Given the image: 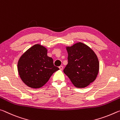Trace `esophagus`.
I'll list each match as a JSON object with an SVG mask.
<instances>
[{"instance_id": "obj_1", "label": "esophagus", "mask_w": 120, "mask_h": 120, "mask_svg": "<svg viewBox=\"0 0 120 120\" xmlns=\"http://www.w3.org/2000/svg\"><path fill=\"white\" fill-rule=\"evenodd\" d=\"M59 68H60V70H62L63 68V66H59Z\"/></svg>"}]
</instances>
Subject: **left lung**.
I'll use <instances>...</instances> for the list:
<instances>
[{"mask_svg":"<svg viewBox=\"0 0 120 120\" xmlns=\"http://www.w3.org/2000/svg\"><path fill=\"white\" fill-rule=\"evenodd\" d=\"M68 64L63 70L76 88L87 87L97 78L99 70L98 59L89 46L79 42L66 47Z\"/></svg>","mask_w":120,"mask_h":120,"instance_id":"left-lung-1","label":"left lung"}]
</instances>
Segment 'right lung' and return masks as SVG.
<instances>
[{"label": "right lung", "instance_id": "add662e5", "mask_svg": "<svg viewBox=\"0 0 120 120\" xmlns=\"http://www.w3.org/2000/svg\"><path fill=\"white\" fill-rule=\"evenodd\" d=\"M17 70L22 81L36 89L44 86L59 68L54 66L52 58L47 56L46 47L36 44L20 57Z\"/></svg>", "mask_w": 120, "mask_h": 120}]
</instances>
